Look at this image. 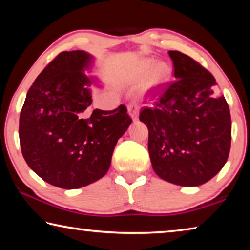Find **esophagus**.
<instances>
[{
    "mask_svg": "<svg viewBox=\"0 0 250 250\" xmlns=\"http://www.w3.org/2000/svg\"><path fill=\"white\" fill-rule=\"evenodd\" d=\"M128 113L133 121H137L139 118V104L137 103H131L128 105Z\"/></svg>",
    "mask_w": 250,
    "mask_h": 250,
    "instance_id": "obj_1",
    "label": "esophagus"
}]
</instances>
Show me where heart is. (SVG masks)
<instances>
[{"instance_id":"1","label":"heart","mask_w":250,"mask_h":250,"mask_svg":"<svg viewBox=\"0 0 250 250\" xmlns=\"http://www.w3.org/2000/svg\"><path fill=\"white\" fill-rule=\"evenodd\" d=\"M152 70H153V73H152L149 83H147V87L149 88H155L160 86L161 83L167 82L168 76H170V67L167 64L160 62V64L156 65V62L154 59L146 58L139 62L138 66L132 71V74L130 76L131 83H137L142 82V80H145L147 77V75Z\"/></svg>"}]
</instances>
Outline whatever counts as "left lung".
<instances>
[{"instance_id":"obj_1","label":"left lung","mask_w":250,"mask_h":250,"mask_svg":"<svg viewBox=\"0 0 250 250\" xmlns=\"http://www.w3.org/2000/svg\"><path fill=\"white\" fill-rule=\"evenodd\" d=\"M173 82L140 113L149 129L150 159L156 175L180 186L208 182L225 166L230 150L231 119L216 80L188 55L168 52Z\"/></svg>"}]
</instances>
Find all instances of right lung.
Segmentation results:
<instances>
[{"label": "right lung", "mask_w": 250, "mask_h": 250, "mask_svg": "<svg viewBox=\"0 0 250 250\" xmlns=\"http://www.w3.org/2000/svg\"><path fill=\"white\" fill-rule=\"evenodd\" d=\"M94 56L84 50L62 52L46 66L27 91L20 116V143L27 166L45 182L75 189L108 172L113 150L131 125L124 104L96 109L87 76Z\"/></svg>", "instance_id": "obj_1"}]
</instances>
